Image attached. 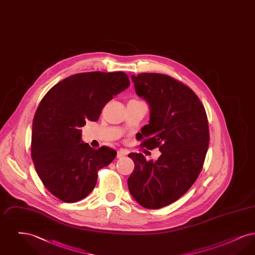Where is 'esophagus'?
Masks as SVG:
<instances>
[{"mask_svg": "<svg viewBox=\"0 0 255 255\" xmlns=\"http://www.w3.org/2000/svg\"><path fill=\"white\" fill-rule=\"evenodd\" d=\"M127 153H128V152H127L125 149H121V150H119V151H118V154H117V158H123L124 156H126V155H127Z\"/></svg>", "mask_w": 255, "mask_h": 255, "instance_id": "esophagus-1", "label": "esophagus"}]
</instances>
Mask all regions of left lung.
<instances>
[{"instance_id": "1", "label": "left lung", "mask_w": 255, "mask_h": 255, "mask_svg": "<svg viewBox=\"0 0 255 255\" xmlns=\"http://www.w3.org/2000/svg\"><path fill=\"white\" fill-rule=\"evenodd\" d=\"M131 78L150 109L149 123L137 139L161 155L154 162L140 153L129 154L134 169L128 187L140 206L158 209L180 199L197 180L209 144L207 117L194 92L173 77L150 73Z\"/></svg>"}]
</instances>
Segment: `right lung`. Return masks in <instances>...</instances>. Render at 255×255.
<instances>
[{
    "label": "right lung",
    "instance_id": "1",
    "mask_svg": "<svg viewBox=\"0 0 255 255\" xmlns=\"http://www.w3.org/2000/svg\"><path fill=\"white\" fill-rule=\"evenodd\" d=\"M129 86L122 72L77 73L41 100L32 123L31 158L43 184L61 201L87 197L97 184L98 170L116 158L112 148L84 143L80 128L87 121H98L104 105Z\"/></svg>",
    "mask_w": 255,
    "mask_h": 255
}]
</instances>
